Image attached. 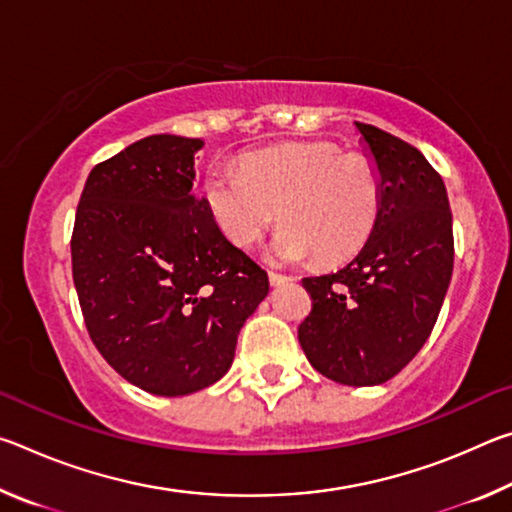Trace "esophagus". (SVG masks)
Instances as JSON below:
<instances>
[{"label": "esophagus", "mask_w": 512, "mask_h": 512, "mask_svg": "<svg viewBox=\"0 0 512 512\" xmlns=\"http://www.w3.org/2000/svg\"><path fill=\"white\" fill-rule=\"evenodd\" d=\"M268 282H271V287H280V284H287V282H291V277H289V275H282V273H275V271H271V273H268Z\"/></svg>", "instance_id": "esophagus-1"}]
</instances>
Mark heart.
I'll use <instances>...</instances> for the list:
<instances>
[{"label":"heart","mask_w":512,"mask_h":512,"mask_svg":"<svg viewBox=\"0 0 512 512\" xmlns=\"http://www.w3.org/2000/svg\"><path fill=\"white\" fill-rule=\"evenodd\" d=\"M205 198L223 235L253 246L277 221V262L298 264L311 255L336 264L366 244L375 228L381 185L363 155H343L327 142H296L248 153L241 169L212 164Z\"/></svg>","instance_id":"obj_1"}]
</instances>
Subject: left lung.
I'll return each instance as SVG.
<instances>
[{
  "label": "left lung",
  "mask_w": 512,
  "mask_h": 512,
  "mask_svg": "<svg viewBox=\"0 0 512 512\" xmlns=\"http://www.w3.org/2000/svg\"><path fill=\"white\" fill-rule=\"evenodd\" d=\"M381 185L370 237L341 271L305 277L311 314L298 341L320 375L345 386L395 377L429 339L454 271L443 178L400 137L359 124Z\"/></svg>",
  "instance_id": "1"
}]
</instances>
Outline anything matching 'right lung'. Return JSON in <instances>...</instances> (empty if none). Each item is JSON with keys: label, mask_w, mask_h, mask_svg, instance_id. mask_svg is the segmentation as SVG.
<instances>
[{"label": "right lung", "mask_w": 512, "mask_h": 512, "mask_svg": "<svg viewBox=\"0 0 512 512\" xmlns=\"http://www.w3.org/2000/svg\"><path fill=\"white\" fill-rule=\"evenodd\" d=\"M203 140L151 135L97 164L72 235V273L92 343L146 393L219 381L268 275L223 235L194 192Z\"/></svg>", "instance_id": "add662e5"}]
</instances>
